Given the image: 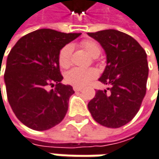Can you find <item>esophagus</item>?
<instances>
[{
	"label": "esophagus",
	"mask_w": 159,
	"mask_h": 159,
	"mask_svg": "<svg viewBox=\"0 0 159 159\" xmlns=\"http://www.w3.org/2000/svg\"><path fill=\"white\" fill-rule=\"evenodd\" d=\"M73 89L74 91H81L83 89V88L82 87H76V86H74Z\"/></svg>",
	"instance_id": "esophagus-1"
}]
</instances>
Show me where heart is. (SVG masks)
Masks as SVG:
<instances>
[{
    "instance_id": "1",
    "label": "heart",
    "mask_w": 159,
    "mask_h": 159,
    "mask_svg": "<svg viewBox=\"0 0 159 159\" xmlns=\"http://www.w3.org/2000/svg\"><path fill=\"white\" fill-rule=\"evenodd\" d=\"M81 46L93 58H97L100 54L101 51L100 47L94 40H83L81 42ZM72 51H73V47L71 44L65 45L61 50L59 54V62L61 67L68 68L70 65ZM96 77L97 71L94 69H82V68H73L70 70H69L65 75V79L67 82L76 87H83L87 85Z\"/></svg>"
}]
</instances>
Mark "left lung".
Masks as SVG:
<instances>
[{
	"label": "left lung",
	"instance_id": "8db88e82",
	"mask_svg": "<svg viewBox=\"0 0 159 159\" xmlns=\"http://www.w3.org/2000/svg\"><path fill=\"white\" fill-rule=\"evenodd\" d=\"M88 35L105 51L107 65L98 80L109 86L108 90H97L88 108L100 125L120 128L136 116L146 95L147 53L134 38L117 30L89 32Z\"/></svg>",
	"mask_w": 159,
	"mask_h": 159
}]
</instances>
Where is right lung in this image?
I'll return each mask as SVG.
<instances>
[{"mask_svg": "<svg viewBox=\"0 0 159 159\" xmlns=\"http://www.w3.org/2000/svg\"><path fill=\"white\" fill-rule=\"evenodd\" d=\"M80 33L40 29L23 36L10 51L4 82L8 101L18 119L34 130H47L64 119L72 87L63 85L59 54ZM56 86L48 92V85Z\"/></svg>", "mask_w": 159, "mask_h": 159, "instance_id": "add662e5", "label": "right lung"}]
</instances>
